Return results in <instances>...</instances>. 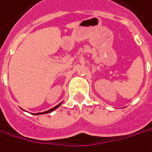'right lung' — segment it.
I'll use <instances>...</instances> for the list:
<instances>
[{
	"instance_id": "right-lung-1",
	"label": "right lung",
	"mask_w": 152,
	"mask_h": 152,
	"mask_svg": "<svg viewBox=\"0 0 152 152\" xmlns=\"http://www.w3.org/2000/svg\"><path fill=\"white\" fill-rule=\"evenodd\" d=\"M62 103V102H61V103H59L58 105H56V107H54V108H52V109H50V110H47V111H44V112H42V113H37V114H34L35 115H42V114H48V113H51L52 111H54L55 110H56L57 108H59L60 107V105Z\"/></svg>"
}]
</instances>
